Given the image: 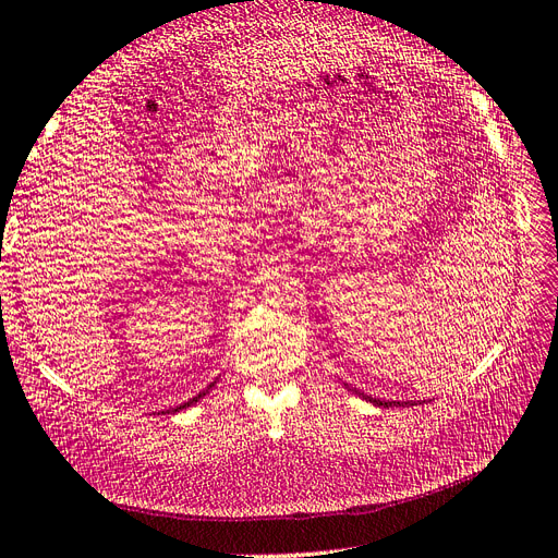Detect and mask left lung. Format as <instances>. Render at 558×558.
<instances>
[{"label": "left lung", "mask_w": 558, "mask_h": 558, "mask_svg": "<svg viewBox=\"0 0 558 558\" xmlns=\"http://www.w3.org/2000/svg\"><path fill=\"white\" fill-rule=\"evenodd\" d=\"M356 396L365 398L367 402L377 404V408H396V404H408V402H388V400H379V398H373V396H365V393H361V391H356Z\"/></svg>", "instance_id": "left-lung-1"}]
</instances>
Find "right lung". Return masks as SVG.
<instances>
[{"label": "right lung", "instance_id": "obj_1", "mask_svg": "<svg viewBox=\"0 0 558 558\" xmlns=\"http://www.w3.org/2000/svg\"><path fill=\"white\" fill-rule=\"evenodd\" d=\"M214 384H216V381H211V384H209V386L205 388V391H199V393H197V396H193V398H191L189 402H183V404H179V408H174V410H167V414H170V412H181V410H185V408H191V404H195L197 400H202V398H205V396L209 393V388H211Z\"/></svg>", "mask_w": 558, "mask_h": 558}]
</instances>
